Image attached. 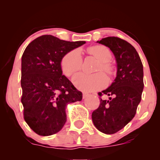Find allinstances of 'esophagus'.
<instances>
[{
	"label": "esophagus",
	"instance_id": "obj_1",
	"mask_svg": "<svg viewBox=\"0 0 160 160\" xmlns=\"http://www.w3.org/2000/svg\"><path fill=\"white\" fill-rule=\"evenodd\" d=\"M88 96H89V94H87V93H82V98H87Z\"/></svg>",
	"mask_w": 160,
	"mask_h": 160
}]
</instances>
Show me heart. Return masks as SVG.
Here are the masks:
<instances>
[{
	"instance_id": "obj_1",
	"label": "heart",
	"mask_w": 160,
	"mask_h": 160,
	"mask_svg": "<svg viewBox=\"0 0 160 160\" xmlns=\"http://www.w3.org/2000/svg\"><path fill=\"white\" fill-rule=\"evenodd\" d=\"M89 52L99 61L95 71L101 70L108 75L113 73V68L108 62L111 58V52L104 46H95L89 49ZM82 58L81 53L78 49L68 52L62 60V68L66 76H71L82 67ZM74 86L83 92H92L104 87L107 83V78L103 73L99 72L94 74H86L79 73L72 78Z\"/></svg>"
}]
</instances>
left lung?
<instances>
[{
	"instance_id": "obj_1",
	"label": "left lung",
	"mask_w": 160,
	"mask_h": 160,
	"mask_svg": "<svg viewBox=\"0 0 160 160\" xmlns=\"http://www.w3.org/2000/svg\"><path fill=\"white\" fill-rule=\"evenodd\" d=\"M97 43L110 48L117 70L111 85L102 92L110 97L108 100L101 98L92 119L97 129L111 135L124 128L135 117L144 89V71L136 49L126 40L108 37ZM102 92L98 93L100 96Z\"/></svg>"
}]
</instances>
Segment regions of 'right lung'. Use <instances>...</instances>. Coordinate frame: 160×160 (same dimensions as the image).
I'll use <instances>...</instances> for the list:
<instances>
[{
	"label": "right lung",
	"instance_id": "1",
	"mask_svg": "<svg viewBox=\"0 0 160 160\" xmlns=\"http://www.w3.org/2000/svg\"><path fill=\"white\" fill-rule=\"evenodd\" d=\"M85 43L46 34L31 42L24 51L21 78L24 119L39 135L58 132L67 121L68 104L82 100L81 92L62 74L61 63L68 52Z\"/></svg>",
	"mask_w": 160,
	"mask_h": 160
}]
</instances>
